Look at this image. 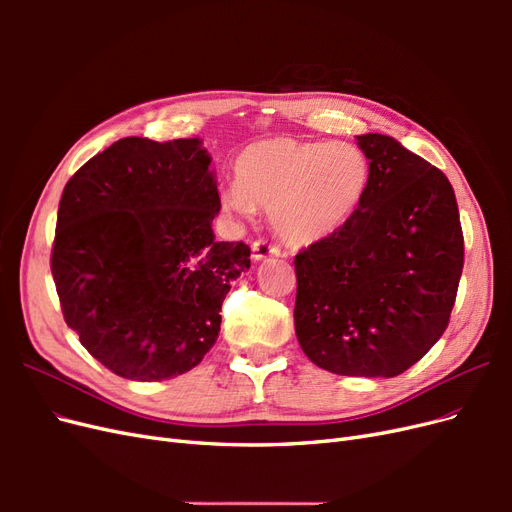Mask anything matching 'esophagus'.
Wrapping results in <instances>:
<instances>
[{
  "mask_svg": "<svg viewBox=\"0 0 512 512\" xmlns=\"http://www.w3.org/2000/svg\"><path fill=\"white\" fill-rule=\"evenodd\" d=\"M252 256H254V260H265L271 256H282V250L277 245L269 243L267 239H256L252 243Z\"/></svg>",
  "mask_w": 512,
  "mask_h": 512,
  "instance_id": "1",
  "label": "esophagus"
}]
</instances>
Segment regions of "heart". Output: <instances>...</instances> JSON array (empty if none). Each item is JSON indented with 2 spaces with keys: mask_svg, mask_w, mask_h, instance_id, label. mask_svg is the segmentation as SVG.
I'll use <instances>...</instances> for the list:
<instances>
[{
  "mask_svg": "<svg viewBox=\"0 0 512 512\" xmlns=\"http://www.w3.org/2000/svg\"><path fill=\"white\" fill-rule=\"evenodd\" d=\"M235 175L222 192L224 207L243 215L265 209L277 235L307 247L337 235L361 207L371 162L354 143L275 136L247 145Z\"/></svg>",
  "mask_w": 512,
  "mask_h": 512,
  "instance_id": "1",
  "label": "heart"
}]
</instances>
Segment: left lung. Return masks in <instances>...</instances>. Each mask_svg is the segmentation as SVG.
Wrapping results in <instances>:
<instances>
[{
  "label": "left lung",
  "instance_id": "left-lung-1",
  "mask_svg": "<svg viewBox=\"0 0 512 512\" xmlns=\"http://www.w3.org/2000/svg\"><path fill=\"white\" fill-rule=\"evenodd\" d=\"M371 181L348 224L294 256V329L307 359L339 376L393 378L451 320L463 232L451 181L384 134L356 136Z\"/></svg>",
  "mask_w": 512,
  "mask_h": 512
}]
</instances>
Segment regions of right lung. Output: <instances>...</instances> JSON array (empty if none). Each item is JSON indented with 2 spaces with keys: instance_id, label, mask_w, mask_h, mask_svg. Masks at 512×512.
<instances>
[{
  "instance_id": "1",
  "label": "right lung",
  "mask_w": 512,
  "mask_h": 512,
  "mask_svg": "<svg viewBox=\"0 0 512 512\" xmlns=\"http://www.w3.org/2000/svg\"><path fill=\"white\" fill-rule=\"evenodd\" d=\"M198 138H121L59 200L51 271L61 312L113 374L160 382L196 367L220 333L250 245L215 241L220 194Z\"/></svg>"
}]
</instances>
